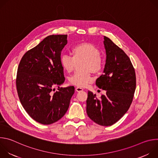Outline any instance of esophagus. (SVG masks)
Listing matches in <instances>:
<instances>
[{"instance_id":"esophagus-1","label":"esophagus","mask_w":158,"mask_h":158,"mask_svg":"<svg viewBox=\"0 0 158 158\" xmlns=\"http://www.w3.org/2000/svg\"><path fill=\"white\" fill-rule=\"evenodd\" d=\"M76 92H81V91H83V89L81 88V87H76Z\"/></svg>"}]
</instances>
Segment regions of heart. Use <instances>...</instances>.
<instances>
[{
	"label": "heart",
	"instance_id": "obj_1",
	"mask_svg": "<svg viewBox=\"0 0 158 158\" xmlns=\"http://www.w3.org/2000/svg\"><path fill=\"white\" fill-rule=\"evenodd\" d=\"M72 52L73 57L67 54H62L60 64L66 71L71 73L74 70L76 61L84 59L82 66L83 71L72 75L69 81L77 87H85L94 81L90 71L99 74L103 69L104 62L100 56V51L94 44L84 42L76 45L72 49Z\"/></svg>",
	"mask_w": 158,
	"mask_h": 158
}]
</instances>
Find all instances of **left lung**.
<instances>
[{"instance_id":"1","label":"left lung","mask_w":158,"mask_h":158,"mask_svg":"<svg viewBox=\"0 0 158 158\" xmlns=\"http://www.w3.org/2000/svg\"><path fill=\"white\" fill-rule=\"evenodd\" d=\"M106 60L96 85L106 91L100 99L88 91L86 111L89 118L103 126L118 121L129 109L136 89V78L134 67L127 54L109 38L104 36Z\"/></svg>"}]
</instances>
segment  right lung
Masks as SVG:
<instances>
[{"label":"right lung","mask_w":158,"mask_h":158,"mask_svg":"<svg viewBox=\"0 0 158 158\" xmlns=\"http://www.w3.org/2000/svg\"><path fill=\"white\" fill-rule=\"evenodd\" d=\"M67 35L45 38L22 57L17 73L19 100L27 114L45 125L61 119L69 108L74 86L59 87L65 81L60 62ZM58 87L55 91V87Z\"/></svg>","instance_id":"obj_1"}]
</instances>
